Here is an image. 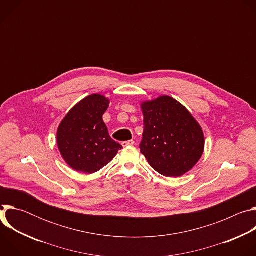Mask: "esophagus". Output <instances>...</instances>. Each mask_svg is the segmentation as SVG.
I'll return each instance as SVG.
<instances>
[{
    "mask_svg": "<svg viewBox=\"0 0 256 256\" xmlns=\"http://www.w3.org/2000/svg\"><path fill=\"white\" fill-rule=\"evenodd\" d=\"M134 142L132 140H130L124 142L122 144L124 148H126V147H130V146H134Z\"/></svg>",
    "mask_w": 256,
    "mask_h": 256,
    "instance_id": "esophagus-1",
    "label": "esophagus"
}]
</instances>
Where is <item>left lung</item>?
I'll use <instances>...</instances> for the list:
<instances>
[{
	"mask_svg": "<svg viewBox=\"0 0 256 256\" xmlns=\"http://www.w3.org/2000/svg\"><path fill=\"white\" fill-rule=\"evenodd\" d=\"M144 134L142 154L158 173L178 177L200 159L204 148L202 130L188 109L170 96L140 105Z\"/></svg>",
	"mask_w": 256,
	"mask_h": 256,
	"instance_id": "left-lung-1",
	"label": "left lung"
}]
</instances>
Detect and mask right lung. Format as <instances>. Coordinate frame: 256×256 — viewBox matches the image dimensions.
<instances>
[{
	"label": "right lung",
	"instance_id": "obj_1",
	"mask_svg": "<svg viewBox=\"0 0 256 256\" xmlns=\"http://www.w3.org/2000/svg\"><path fill=\"white\" fill-rule=\"evenodd\" d=\"M109 100L92 94L72 107L58 128V147L66 164L78 172L94 173L122 147L108 134L102 116Z\"/></svg>",
	"mask_w": 256,
	"mask_h": 256
}]
</instances>
